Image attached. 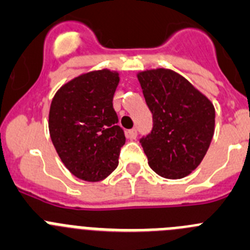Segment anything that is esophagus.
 Here are the masks:
<instances>
[{
    "label": "esophagus",
    "mask_w": 250,
    "mask_h": 250,
    "mask_svg": "<svg viewBox=\"0 0 250 250\" xmlns=\"http://www.w3.org/2000/svg\"><path fill=\"white\" fill-rule=\"evenodd\" d=\"M125 136H127L128 139H136L137 130L134 129V128H132V129H128L127 132H125Z\"/></svg>",
    "instance_id": "34e87169"
}]
</instances>
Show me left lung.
Segmentation results:
<instances>
[{
	"mask_svg": "<svg viewBox=\"0 0 250 250\" xmlns=\"http://www.w3.org/2000/svg\"><path fill=\"white\" fill-rule=\"evenodd\" d=\"M138 80L153 120L152 130L139 139L148 164L164 178H183L208 150L214 133V107L170 69L142 72Z\"/></svg>",
	"mask_w": 250,
	"mask_h": 250,
	"instance_id": "obj_1",
	"label": "left lung"
}]
</instances>
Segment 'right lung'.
Here are the masks:
<instances>
[{
  "label": "right lung",
  "instance_id": "obj_1",
  "mask_svg": "<svg viewBox=\"0 0 250 250\" xmlns=\"http://www.w3.org/2000/svg\"><path fill=\"white\" fill-rule=\"evenodd\" d=\"M118 81L117 72H89L61 87L51 103L53 146L67 169L83 181H102L118 166L125 143L113 108Z\"/></svg>",
  "mask_w": 250,
  "mask_h": 250
}]
</instances>
